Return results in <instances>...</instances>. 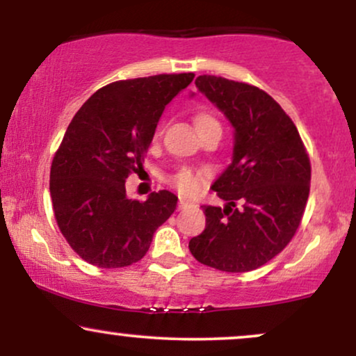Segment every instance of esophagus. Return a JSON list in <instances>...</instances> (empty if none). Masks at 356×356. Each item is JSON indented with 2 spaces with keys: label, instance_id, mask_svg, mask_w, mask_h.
I'll return each mask as SVG.
<instances>
[{
  "label": "esophagus",
  "instance_id": "esophagus-1",
  "mask_svg": "<svg viewBox=\"0 0 356 356\" xmlns=\"http://www.w3.org/2000/svg\"><path fill=\"white\" fill-rule=\"evenodd\" d=\"M191 207H195L194 202H191L189 199H179V209H191Z\"/></svg>",
  "mask_w": 356,
  "mask_h": 356
}]
</instances>
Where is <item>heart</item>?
<instances>
[{
	"label": "heart",
	"instance_id": "heart-1",
	"mask_svg": "<svg viewBox=\"0 0 356 356\" xmlns=\"http://www.w3.org/2000/svg\"><path fill=\"white\" fill-rule=\"evenodd\" d=\"M194 120H195V127H197V130L204 129V127L207 125H219L218 120L206 112L197 113ZM167 181H169V184L174 187V189L181 192V194L191 195V194H195V192L201 189L204 182V175L202 172H199V170L191 169V167H182V169H179L177 172L169 175Z\"/></svg>",
	"mask_w": 356,
	"mask_h": 356
}]
</instances>
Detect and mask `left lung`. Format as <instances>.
Returning <instances> with one entry per match:
<instances>
[{"label":"left lung","mask_w":356,"mask_h":356,"mask_svg":"<svg viewBox=\"0 0 356 356\" xmlns=\"http://www.w3.org/2000/svg\"><path fill=\"white\" fill-rule=\"evenodd\" d=\"M195 87L234 127L232 162L212 184L227 204L202 206L206 229L192 256L226 273L257 269L293 239L309 195L312 164L296 125L254 85L201 75Z\"/></svg>","instance_id":"1"}]
</instances>
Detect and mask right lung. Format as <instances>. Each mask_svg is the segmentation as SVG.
<instances>
[{
	"label": "right lung",
	"mask_w": 356,
	"mask_h": 356,
	"mask_svg": "<svg viewBox=\"0 0 356 356\" xmlns=\"http://www.w3.org/2000/svg\"><path fill=\"white\" fill-rule=\"evenodd\" d=\"M192 79L194 73H162L113 81L97 90L68 125L51 162L53 212L67 243L93 266L140 261L175 211L172 192L132 201L125 181L142 169L165 105Z\"/></svg>",
	"instance_id": "1"
}]
</instances>
